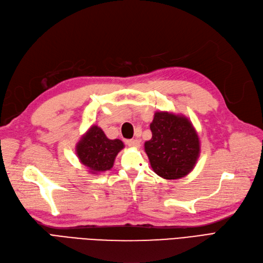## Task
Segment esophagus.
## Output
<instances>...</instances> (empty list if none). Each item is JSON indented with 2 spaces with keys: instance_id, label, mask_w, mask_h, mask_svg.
I'll list each match as a JSON object with an SVG mask.
<instances>
[{
  "instance_id": "obj_1",
  "label": "esophagus",
  "mask_w": 263,
  "mask_h": 263,
  "mask_svg": "<svg viewBox=\"0 0 263 263\" xmlns=\"http://www.w3.org/2000/svg\"><path fill=\"white\" fill-rule=\"evenodd\" d=\"M127 144L132 148H139L140 147V141L138 139H130L127 141Z\"/></svg>"
}]
</instances>
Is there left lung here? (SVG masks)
Returning <instances> with one entry per match:
<instances>
[{"instance_id":"obj_1","label":"left lung","mask_w":263,"mask_h":263,"mask_svg":"<svg viewBox=\"0 0 263 263\" xmlns=\"http://www.w3.org/2000/svg\"><path fill=\"white\" fill-rule=\"evenodd\" d=\"M150 129L152 138L144 142V151L155 173L165 179L189 174L200 153V140L192 122L184 115L159 111Z\"/></svg>"}]
</instances>
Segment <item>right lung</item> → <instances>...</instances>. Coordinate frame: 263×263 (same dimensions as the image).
Masks as SVG:
<instances>
[{
  "instance_id": "obj_1",
  "label": "right lung",
  "mask_w": 263,
  "mask_h": 263,
  "mask_svg": "<svg viewBox=\"0 0 263 263\" xmlns=\"http://www.w3.org/2000/svg\"><path fill=\"white\" fill-rule=\"evenodd\" d=\"M123 148L122 140L108 139L99 126L92 125L78 141L76 155L90 173L98 174L112 168L117 153Z\"/></svg>"
}]
</instances>
